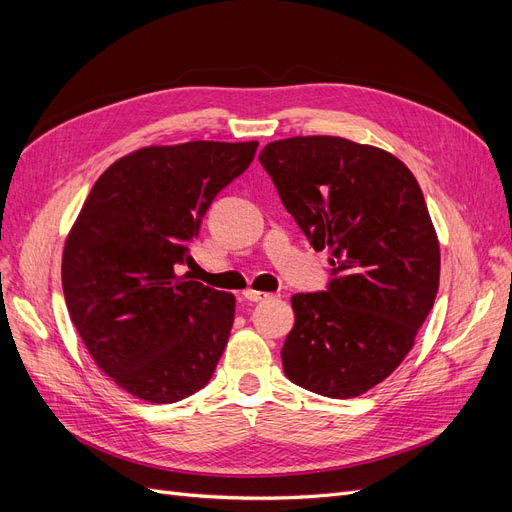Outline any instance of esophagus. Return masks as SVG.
<instances>
[{"label": "esophagus", "mask_w": 512, "mask_h": 512, "mask_svg": "<svg viewBox=\"0 0 512 512\" xmlns=\"http://www.w3.org/2000/svg\"><path fill=\"white\" fill-rule=\"evenodd\" d=\"M243 299L250 301V303H258V301H267L271 299L269 292H262V290H254V288H247L243 290Z\"/></svg>", "instance_id": "esophagus-1"}]
</instances>
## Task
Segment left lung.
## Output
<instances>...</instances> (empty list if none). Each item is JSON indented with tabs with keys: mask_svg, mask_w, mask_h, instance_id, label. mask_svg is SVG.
<instances>
[{
	"mask_svg": "<svg viewBox=\"0 0 512 512\" xmlns=\"http://www.w3.org/2000/svg\"><path fill=\"white\" fill-rule=\"evenodd\" d=\"M286 211L337 273L294 294L286 376L333 399L389 378L412 350L440 284V243L421 185L393 153L342 136H292L258 156Z\"/></svg>",
	"mask_w": 512,
	"mask_h": 512,
	"instance_id": "left-lung-1",
	"label": "left lung"
}]
</instances>
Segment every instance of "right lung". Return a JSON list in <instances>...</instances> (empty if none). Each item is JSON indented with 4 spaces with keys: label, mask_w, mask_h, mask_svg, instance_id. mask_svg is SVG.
Segmentation results:
<instances>
[{
    "label": "right lung",
    "mask_w": 512,
    "mask_h": 512,
    "mask_svg": "<svg viewBox=\"0 0 512 512\" xmlns=\"http://www.w3.org/2000/svg\"><path fill=\"white\" fill-rule=\"evenodd\" d=\"M256 141L149 145L108 166L68 232L61 284L70 320L123 391L173 404L209 382L228 344L235 294L177 273L222 188Z\"/></svg>",
    "instance_id": "1"
}]
</instances>
